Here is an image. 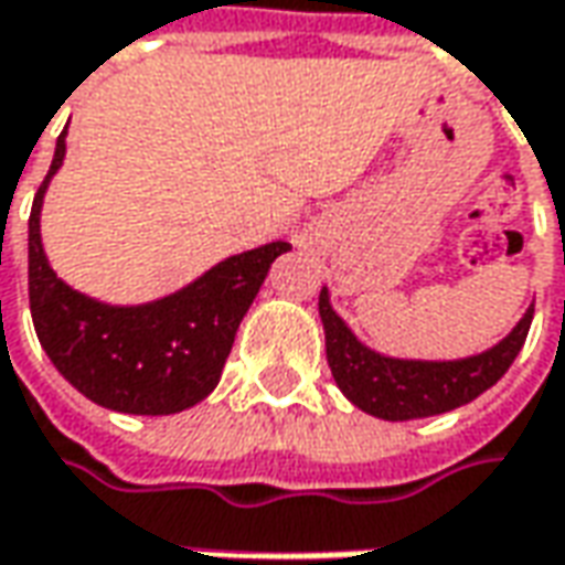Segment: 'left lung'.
Returning <instances> with one entry per match:
<instances>
[{
  "instance_id": "1",
  "label": "left lung",
  "mask_w": 565,
  "mask_h": 565,
  "mask_svg": "<svg viewBox=\"0 0 565 565\" xmlns=\"http://www.w3.org/2000/svg\"><path fill=\"white\" fill-rule=\"evenodd\" d=\"M532 313L535 308L525 310L520 323L510 329V335H503L501 342L491 344L482 354L460 361H404L366 348L332 310L329 291H320V320L327 332V361L332 380L363 414L392 423L448 414L488 392L510 370V363L516 361L532 327Z\"/></svg>"
}]
</instances>
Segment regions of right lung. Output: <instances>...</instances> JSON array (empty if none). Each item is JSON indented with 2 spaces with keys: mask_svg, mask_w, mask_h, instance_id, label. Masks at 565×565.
I'll return each instance as SVG.
<instances>
[{
  "mask_svg": "<svg viewBox=\"0 0 565 565\" xmlns=\"http://www.w3.org/2000/svg\"><path fill=\"white\" fill-rule=\"evenodd\" d=\"M64 136L33 199L26 226L30 313L36 339L64 380L117 414L168 416L217 388L242 317L289 242H270L214 264L207 274L149 305H105L71 289L49 267L40 214L64 161Z\"/></svg>",
  "mask_w": 565,
  "mask_h": 565,
  "instance_id": "1",
  "label": "right lung"
}]
</instances>
